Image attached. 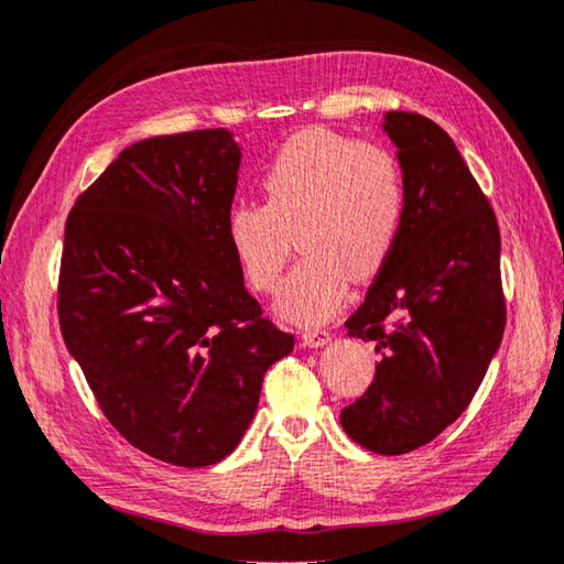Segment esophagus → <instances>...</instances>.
<instances>
[{
	"label": "esophagus",
	"mask_w": 564,
	"mask_h": 564,
	"mask_svg": "<svg viewBox=\"0 0 564 564\" xmlns=\"http://www.w3.org/2000/svg\"><path fill=\"white\" fill-rule=\"evenodd\" d=\"M302 343L307 347H322L329 343V332L322 329V327H312V329H304L302 332Z\"/></svg>",
	"instance_id": "obj_1"
}]
</instances>
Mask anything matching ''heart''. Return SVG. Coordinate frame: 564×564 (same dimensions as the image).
<instances>
[{"label": "heart", "mask_w": 564, "mask_h": 564, "mask_svg": "<svg viewBox=\"0 0 564 564\" xmlns=\"http://www.w3.org/2000/svg\"><path fill=\"white\" fill-rule=\"evenodd\" d=\"M260 189L262 207L227 212V242L249 288L270 294L294 235L302 260L282 290L284 317L300 325L327 319L349 276L367 280L390 260L404 219V174L387 144L307 129L282 144Z\"/></svg>", "instance_id": "obj_1"}]
</instances>
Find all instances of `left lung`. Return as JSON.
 I'll list each match as a JSON object with an SVG mask.
<instances>
[{"label":"left lung","mask_w":564,"mask_h":564,"mask_svg":"<svg viewBox=\"0 0 564 564\" xmlns=\"http://www.w3.org/2000/svg\"><path fill=\"white\" fill-rule=\"evenodd\" d=\"M404 174V219L390 260L347 335L375 343L380 365L343 410L359 447L404 455L463 414L507 322L500 227L449 134L414 112H387Z\"/></svg>","instance_id":"1"}]
</instances>
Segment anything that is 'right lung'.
I'll return each instance as SVG.
<instances>
[{
  "instance_id": "obj_1",
  "label": "right lung",
  "mask_w": 564,
  "mask_h": 564,
  "mask_svg": "<svg viewBox=\"0 0 564 564\" xmlns=\"http://www.w3.org/2000/svg\"><path fill=\"white\" fill-rule=\"evenodd\" d=\"M237 170L225 129L134 142L64 225V345L119 435L177 467L239 445L264 372L294 347L245 290L227 242Z\"/></svg>"
}]
</instances>
